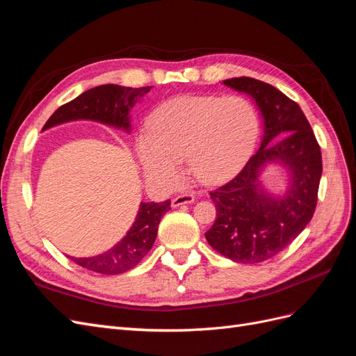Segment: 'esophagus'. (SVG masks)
<instances>
[{"label": "esophagus", "mask_w": 356, "mask_h": 356, "mask_svg": "<svg viewBox=\"0 0 356 356\" xmlns=\"http://www.w3.org/2000/svg\"><path fill=\"white\" fill-rule=\"evenodd\" d=\"M193 202H195V196L193 195H179V196L174 197V200H172V207L177 208V207H181V204L193 203Z\"/></svg>", "instance_id": "esophagus-1"}]
</instances>
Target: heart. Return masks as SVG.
Wrapping results in <instances>:
<instances>
[{
	"instance_id": "1",
	"label": "heart",
	"mask_w": 356,
	"mask_h": 356,
	"mask_svg": "<svg viewBox=\"0 0 356 356\" xmlns=\"http://www.w3.org/2000/svg\"><path fill=\"white\" fill-rule=\"evenodd\" d=\"M260 120L242 96H181L152 114L138 156L148 179L172 187L179 161L202 184H218L238 172L255 147Z\"/></svg>"
}]
</instances>
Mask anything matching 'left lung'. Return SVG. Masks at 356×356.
Segmentation results:
<instances>
[{
  "mask_svg": "<svg viewBox=\"0 0 356 356\" xmlns=\"http://www.w3.org/2000/svg\"><path fill=\"white\" fill-rule=\"evenodd\" d=\"M222 83L252 96L264 118V135L239 174L209 193L217 218L204 236L232 261L261 263L285 250L314 217L322 175L321 147L298 104L272 84L251 77ZM275 161L291 177L282 198L268 195L259 182L261 169Z\"/></svg>",
  "mask_w": 356,
  "mask_h": 356,
  "instance_id": "left-lung-1",
  "label": "left lung"
}]
</instances>
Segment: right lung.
Listing matches in <instances>:
<instances>
[{"mask_svg":"<svg viewBox=\"0 0 356 356\" xmlns=\"http://www.w3.org/2000/svg\"><path fill=\"white\" fill-rule=\"evenodd\" d=\"M149 89L152 86L139 89L123 88L117 84L98 86L59 106L42 129L71 120H95L122 127L129 132L131 129L129 111ZM169 209L170 200L161 203L141 202L132 229L111 250L89 258H70L75 264L102 275H120L131 270L152 250L157 236L159 222Z\"/></svg>","mask_w":356,"mask_h":356,"instance_id":"right-lung-1","label":"right lung"}]
</instances>
